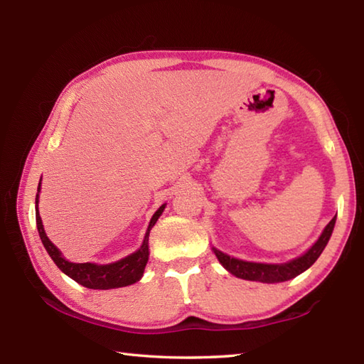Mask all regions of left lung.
Returning <instances> with one entry per match:
<instances>
[{"label": "left lung", "mask_w": 364, "mask_h": 364, "mask_svg": "<svg viewBox=\"0 0 364 364\" xmlns=\"http://www.w3.org/2000/svg\"><path fill=\"white\" fill-rule=\"evenodd\" d=\"M335 222H336V215L328 222V225L322 231L318 242H316L310 250L296 259L284 262V264H259V262H249V261L231 258L218 249H213V250L215 253V257H218V259L220 261V264L225 267L228 272H231L239 278L252 280V282H261V283H280V282L291 280V278L297 277L299 274L304 272V270H306L308 267L314 264V261L319 258L322 250L326 249V245L331 236V231H333Z\"/></svg>", "instance_id": "8db88e82"}]
</instances>
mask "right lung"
Returning <instances> with one entry per match:
<instances>
[{"mask_svg":"<svg viewBox=\"0 0 364 364\" xmlns=\"http://www.w3.org/2000/svg\"><path fill=\"white\" fill-rule=\"evenodd\" d=\"M38 189H41V184H38ZM37 203H38V194L36 197V206ZM162 211H164V205L159 206V210L153 214L141 249L134 252L133 255H129L127 258H123L117 262H112V264H105V266H97V264H92V262L67 261L56 249V245L46 237L43 225H42V219L41 215H38V208H36V222H37V230H38V235H41L43 247L46 249V252H48L51 259L56 262V266L63 270L65 275L73 278L76 283L86 286V288H90V289H112V288H122V286L133 284L142 277L146 261H149L150 230L159 219Z\"/></svg>","mask_w":364,"mask_h":364,"instance_id":"right-lung-1","label":"right lung"}]
</instances>
